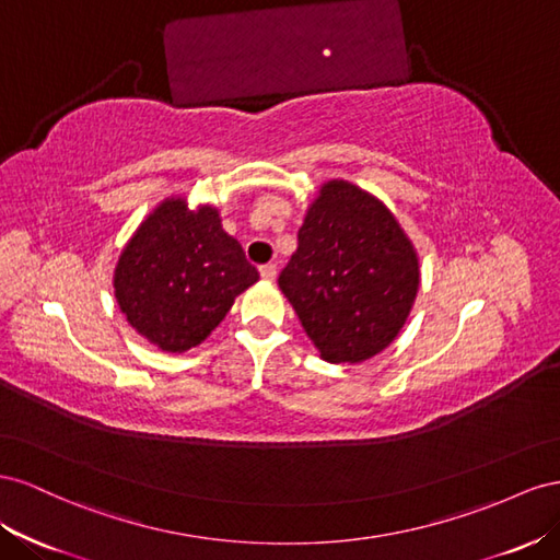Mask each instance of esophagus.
<instances>
[{
    "label": "esophagus",
    "instance_id": "esophagus-1",
    "mask_svg": "<svg viewBox=\"0 0 560 560\" xmlns=\"http://www.w3.org/2000/svg\"><path fill=\"white\" fill-rule=\"evenodd\" d=\"M260 277L265 281H275L277 279V265H262L260 267Z\"/></svg>",
    "mask_w": 560,
    "mask_h": 560
}]
</instances>
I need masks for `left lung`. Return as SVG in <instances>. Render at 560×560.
<instances>
[{"label": "left lung", "mask_w": 560, "mask_h": 560, "mask_svg": "<svg viewBox=\"0 0 560 560\" xmlns=\"http://www.w3.org/2000/svg\"><path fill=\"white\" fill-rule=\"evenodd\" d=\"M418 285V255L401 225L345 180L322 187L279 275V289L330 363L380 354L406 324Z\"/></svg>", "instance_id": "obj_1"}]
</instances>
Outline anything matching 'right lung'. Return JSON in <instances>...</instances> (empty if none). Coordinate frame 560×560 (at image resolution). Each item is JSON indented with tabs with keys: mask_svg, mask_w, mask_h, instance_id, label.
<instances>
[{
	"mask_svg": "<svg viewBox=\"0 0 560 560\" xmlns=\"http://www.w3.org/2000/svg\"><path fill=\"white\" fill-rule=\"evenodd\" d=\"M260 279L211 206L166 199L121 250L115 298L142 338L185 351L209 338L238 293Z\"/></svg>",
	"mask_w": 560,
	"mask_h": 560,
	"instance_id": "obj_1",
	"label": "right lung"
}]
</instances>
